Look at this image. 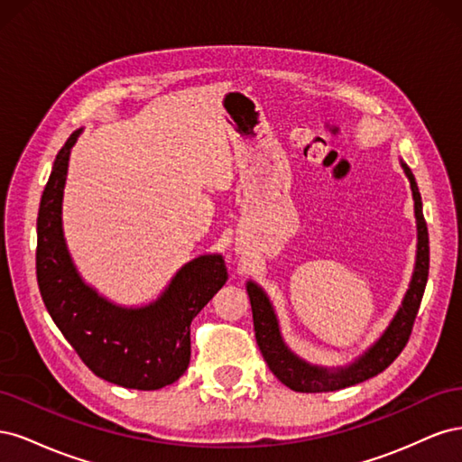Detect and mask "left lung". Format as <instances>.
I'll use <instances>...</instances> for the list:
<instances>
[{"label":"left lung","instance_id":"1","mask_svg":"<svg viewBox=\"0 0 462 462\" xmlns=\"http://www.w3.org/2000/svg\"><path fill=\"white\" fill-rule=\"evenodd\" d=\"M401 167L404 175H407L412 200H414V217H416V260H414V272L411 277V283L407 292L401 300L399 310L395 312L393 319L389 321L385 331L374 341L365 353L355 358L351 365L328 368L318 366L312 362L300 358L297 353H292L289 345L285 343L282 328H279V319L275 314L273 304L265 291L254 283L246 282V292L253 306V319H254V333L256 343L262 351L263 360L268 362L270 370L279 382L291 387L292 391H300V393H326V391H337L356 385L360 382H366L370 377L383 372L391 362H393L401 351L407 345L414 318L420 309L422 295L428 282V270H430V245H428V227L422 214V199L418 192V185L414 180L412 171L409 165L401 160Z\"/></svg>","mask_w":462,"mask_h":462}]
</instances>
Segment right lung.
Returning <instances> with one entry per match:
<instances>
[{
	"instance_id": "obj_1",
	"label": "right lung",
	"mask_w": 462,
	"mask_h": 462,
	"mask_svg": "<svg viewBox=\"0 0 462 462\" xmlns=\"http://www.w3.org/2000/svg\"><path fill=\"white\" fill-rule=\"evenodd\" d=\"M82 129L55 156L38 209L36 277L42 300L82 362L102 380L153 391L177 382L190 362V321L227 282L221 254L180 265L162 295L121 306L79 273L63 235V190L71 150Z\"/></svg>"
}]
</instances>
